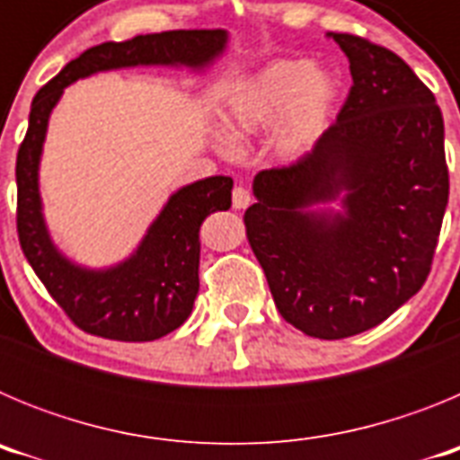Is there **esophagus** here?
Listing matches in <instances>:
<instances>
[{
	"mask_svg": "<svg viewBox=\"0 0 460 460\" xmlns=\"http://www.w3.org/2000/svg\"><path fill=\"white\" fill-rule=\"evenodd\" d=\"M251 205V193L243 186H234L233 190V207L234 209H246Z\"/></svg>",
	"mask_w": 460,
	"mask_h": 460,
	"instance_id": "34e87169",
	"label": "esophagus"
}]
</instances>
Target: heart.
Here are the masks:
<instances>
[{
  "mask_svg": "<svg viewBox=\"0 0 460 460\" xmlns=\"http://www.w3.org/2000/svg\"><path fill=\"white\" fill-rule=\"evenodd\" d=\"M336 99L332 73L304 59H276L234 87L226 105V128L243 137L279 121L274 145L288 158L304 156L327 128Z\"/></svg>",
  "mask_w": 460,
  "mask_h": 460,
  "instance_id": "b5f03b06",
  "label": "heart"
}]
</instances>
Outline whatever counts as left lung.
Returning a JSON list of instances; mask_svg holds the SVG:
<instances>
[{
    "instance_id": "1",
    "label": "left lung",
    "mask_w": 460,
    "mask_h": 460,
    "mask_svg": "<svg viewBox=\"0 0 460 460\" xmlns=\"http://www.w3.org/2000/svg\"><path fill=\"white\" fill-rule=\"evenodd\" d=\"M350 59L352 87L315 147L260 170L246 239L279 313L323 341L387 320L430 274L449 200L445 124L436 96L387 48L329 34ZM346 190L343 215L308 204Z\"/></svg>"
}]
</instances>
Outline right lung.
Masks as SVG:
<instances>
[{
	"instance_id": "add662e5",
	"label": "right lung",
	"mask_w": 460,
	"mask_h": 460,
	"mask_svg": "<svg viewBox=\"0 0 460 460\" xmlns=\"http://www.w3.org/2000/svg\"><path fill=\"white\" fill-rule=\"evenodd\" d=\"M226 46L221 30H177L108 40L84 50L31 101L30 128L18 149V239L24 258L75 327L126 343L156 341L184 324L200 288V226L214 211L230 209L233 180L207 177L184 186L164 207L136 255L105 271L73 265L52 246L40 217L39 158L48 117L73 80L136 64L202 66Z\"/></svg>"
}]
</instances>
